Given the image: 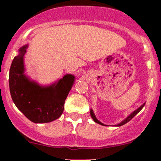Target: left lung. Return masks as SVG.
<instances>
[{"mask_svg": "<svg viewBox=\"0 0 161 161\" xmlns=\"http://www.w3.org/2000/svg\"><path fill=\"white\" fill-rule=\"evenodd\" d=\"M145 103H144L143 105H142V106H140V107L138 108V109H136V110H134V111H133V112L132 113V114H130L129 115V116L127 117V118H126L125 119H124V120H123L122 121H121V122H120L119 124L116 125H115V126H121V125H123L126 124V123H127V122H129V121H130V120H131L132 118H133V117L135 116V115H136V114H137L138 113H139L140 111L142 110V108H143L144 106H145ZM90 113H91V118H93V120H94V122L97 123V124H100V125H104V124H103V123H102L101 121H99L97 119V118H96L95 114H94V111H93V109H91V111H90Z\"/></svg>", "mask_w": 161, "mask_h": 161, "instance_id": "obj_1", "label": "left lung"}]
</instances>
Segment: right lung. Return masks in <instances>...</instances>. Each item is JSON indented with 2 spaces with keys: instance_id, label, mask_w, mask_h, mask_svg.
Returning a JSON list of instances; mask_svg holds the SVG:
<instances>
[{
  "instance_id": "1",
  "label": "right lung",
  "mask_w": 161,
  "mask_h": 161,
  "mask_svg": "<svg viewBox=\"0 0 161 161\" xmlns=\"http://www.w3.org/2000/svg\"><path fill=\"white\" fill-rule=\"evenodd\" d=\"M28 44L19 49L9 70V90L17 109L34 123H47L58 119L75 77L67 74L48 86L31 80L25 72V55Z\"/></svg>"
}]
</instances>
